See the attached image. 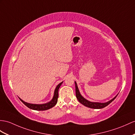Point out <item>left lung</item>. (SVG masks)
Masks as SVG:
<instances>
[{"instance_id":"obj_1","label":"left lung","mask_w":135,"mask_h":135,"mask_svg":"<svg viewBox=\"0 0 135 135\" xmlns=\"http://www.w3.org/2000/svg\"><path fill=\"white\" fill-rule=\"evenodd\" d=\"M75 94H76V97L77 98V100H78V101L83 105H84V106L88 108H93V109H101V108H103L104 107H107L110 103H111L115 99V98H116V97L118 95L117 94L113 98H112V99L110 100V101L107 102V103H94V102H90L89 101L86 100L85 98H84L81 96L80 91L78 90L77 84L75 81Z\"/></svg>"}]
</instances>
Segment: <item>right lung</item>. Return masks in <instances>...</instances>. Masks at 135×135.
Instances as JSON below:
<instances>
[{"instance_id": "obj_1", "label": "right lung", "mask_w": 135, "mask_h": 135, "mask_svg": "<svg viewBox=\"0 0 135 135\" xmlns=\"http://www.w3.org/2000/svg\"><path fill=\"white\" fill-rule=\"evenodd\" d=\"M63 82L59 84L55 89L54 90V96L52 97V100L49 102L47 103L46 104H30L27 103L26 102L23 101L22 99H21L20 98H19V99L21 100V101L23 103L26 107H27L29 108L30 109L35 110H46L50 109V108H52L54 107L55 105H56L57 101H58V89L61 86V84H62Z\"/></svg>"}]
</instances>
